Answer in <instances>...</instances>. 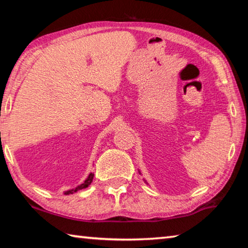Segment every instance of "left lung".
I'll return each instance as SVG.
<instances>
[{
	"label": "left lung",
	"mask_w": 248,
	"mask_h": 248,
	"mask_svg": "<svg viewBox=\"0 0 248 248\" xmlns=\"http://www.w3.org/2000/svg\"><path fill=\"white\" fill-rule=\"evenodd\" d=\"M145 183H146V182H145Z\"/></svg>",
	"instance_id": "8db88e82"
}]
</instances>
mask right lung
Returning <instances> with one entry per match:
<instances>
[{"label": "right lung", "instance_id": "1", "mask_svg": "<svg viewBox=\"0 0 248 248\" xmlns=\"http://www.w3.org/2000/svg\"><path fill=\"white\" fill-rule=\"evenodd\" d=\"M93 178H94V174L91 173L89 175V177H87L85 180H84V183L79 185V186H78L77 188H74V189H70L68 191H64V195H70V194H73V192H77L78 190H81V189H84V188L89 187L90 185L92 184V182H93Z\"/></svg>", "mask_w": 248, "mask_h": 248}]
</instances>
